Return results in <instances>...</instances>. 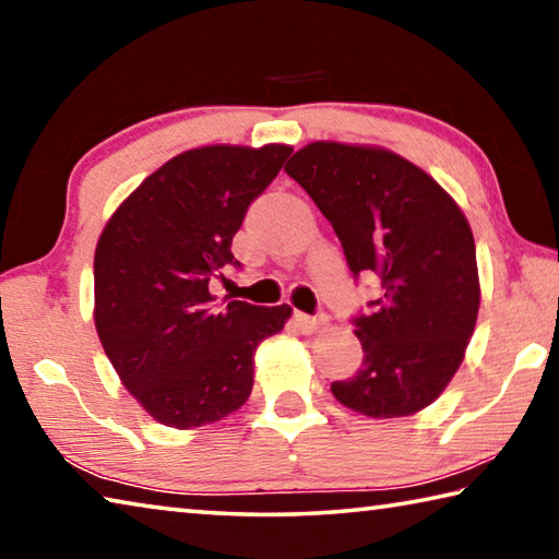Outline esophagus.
<instances>
[{
    "instance_id": "obj_1",
    "label": "esophagus",
    "mask_w": 559,
    "mask_h": 559,
    "mask_svg": "<svg viewBox=\"0 0 559 559\" xmlns=\"http://www.w3.org/2000/svg\"><path fill=\"white\" fill-rule=\"evenodd\" d=\"M293 320H296V325L302 330V333H316V330L325 325V318L306 316V313H296V316H293Z\"/></svg>"
}]
</instances>
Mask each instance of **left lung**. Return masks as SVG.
<instances>
[{
  "instance_id": "obj_1",
  "label": "left lung",
  "mask_w": 559,
  "mask_h": 559,
  "mask_svg": "<svg viewBox=\"0 0 559 559\" xmlns=\"http://www.w3.org/2000/svg\"><path fill=\"white\" fill-rule=\"evenodd\" d=\"M343 243L347 266L382 296L357 316L362 367L335 400L372 419L409 416L447 390L478 318L476 243L437 179L382 147L310 143L286 165Z\"/></svg>"
}]
</instances>
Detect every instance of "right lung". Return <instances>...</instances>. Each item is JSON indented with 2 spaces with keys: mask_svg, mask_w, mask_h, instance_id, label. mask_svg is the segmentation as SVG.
Here are the masks:
<instances>
[{
  "mask_svg": "<svg viewBox=\"0 0 559 559\" xmlns=\"http://www.w3.org/2000/svg\"><path fill=\"white\" fill-rule=\"evenodd\" d=\"M288 145H206L150 175L103 229L96 330L120 382L165 427L214 424L249 400L253 353L290 308L214 302L249 204L281 173Z\"/></svg>",
  "mask_w": 559,
  "mask_h": 559,
  "instance_id": "add662e5",
  "label": "right lung"
}]
</instances>
